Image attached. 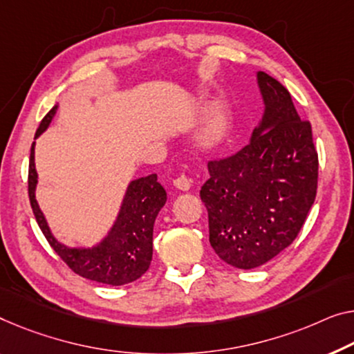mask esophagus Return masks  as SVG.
<instances>
[{
    "label": "esophagus",
    "instance_id": "esophagus-1",
    "mask_svg": "<svg viewBox=\"0 0 354 354\" xmlns=\"http://www.w3.org/2000/svg\"><path fill=\"white\" fill-rule=\"evenodd\" d=\"M173 184H175L176 189H179V191H184V192L189 191V189H191V186H192L191 179H189L187 176H184V175L178 176L175 181H173Z\"/></svg>",
    "mask_w": 354,
    "mask_h": 354
}]
</instances>
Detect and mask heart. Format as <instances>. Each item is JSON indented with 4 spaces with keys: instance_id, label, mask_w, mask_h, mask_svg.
Instances as JSON below:
<instances>
[{
    "instance_id": "obj_1",
    "label": "heart",
    "mask_w": 354,
    "mask_h": 354,
    "mask_svg": "<svg viewBox=\"0 0 354 354\" xmlns=\"http://www.w3.org/2000/svg\"><path fill=\"white\" fill-rule=\"evenodd\" d=\"M230 130V119L223 106H216L202 131V143L207 147H214L224 143Z\"/></svg>"
}]
</instances>
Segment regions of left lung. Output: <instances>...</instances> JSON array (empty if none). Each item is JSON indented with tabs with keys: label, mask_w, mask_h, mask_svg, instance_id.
I'll list each match as a JSON object with an SVG mask.
<instances>
[{
	"label": "left lung",
	"mask_w": 354,
	"mask_h": 354,
	"mask_svg": "<svg viewBox=\"0 0 354 354\" xmlns=\"http://www.w3.org/2000/svg\"><path fill=\"white\" fill-rule=\"evenodd\" d=\"M266 114L251 141L208 162L200 197L209 243L224 262L256 268L299 235L318 189V152L310 120L300 119L286 87L257 73Z\"/></svg>",
	"instance_id": "left-lung-1"
}]
</instances>
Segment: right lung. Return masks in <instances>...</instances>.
<instances>
[{
    "mask_svg": "<svg viewBox=\"0 0 354 354\" xmlns=\"http://www.w3.org/2000/svg\"><path fill=\"white\" fill-rule=\"evenodd\" d=\"M57 106L44 115L36 130L35 138L47 129ZM38 173L35 168V143L31 145L28 165V197L36 223L60 259L77 273L92 281L120 286L138 279L146 273L152 259V230L160 208L167 202V192L157 181V175H149L130 183L127 189L119 218L103 243L92 250H73L60 245L52 236L47 223L35 198Z\"/></svg>",
    "mask_w": 354,
    "mask_h": 354,
    "instance_id": "1",
    "label": "right lung"
}]
</instances>
